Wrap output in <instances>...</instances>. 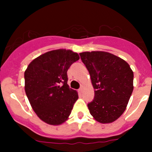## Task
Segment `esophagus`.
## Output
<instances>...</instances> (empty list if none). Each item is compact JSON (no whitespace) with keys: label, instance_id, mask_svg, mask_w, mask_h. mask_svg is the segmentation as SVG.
<instances>
[{"label":"esophagus","instance_id":"1","mask_svg":"<svg viewBox=\"0 0 152 152\" xmlns=\"http://www.w3.org/2000/svg\"><path fill=\"white\" fill-rule=\"evenodd\" d=\"M83 91V87H81V88L78 89V92H80V93H81V92Z\"/></svg>","mask_w":152,"mask_h":152}]
</instances>
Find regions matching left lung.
Segmentation results:
<instances>
[{
    "label": "left lung",
    "instance_id": "obj_1",
    "mask_svg": "<svg viewBox=\"0 0 152 152\" xmlns=\"http://www.w3.org/2000/svg\"><path fill=\"white\" fill-rule=\"evenodd\" d=\"M79 55L95 89L93 101L88 104L90 114L102 124L116 121L124 112L133 91V71L128 63L108 52Z\"/></svg>",
    "mask_w": 152,
    "mask_h": 152
}]
</instances>
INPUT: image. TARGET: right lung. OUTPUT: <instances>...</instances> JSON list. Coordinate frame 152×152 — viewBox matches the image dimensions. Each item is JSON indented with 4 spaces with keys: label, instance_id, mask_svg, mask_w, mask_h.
<instances>
[{
    "label": "right lung",
    "instance_id": "add662e5",
    "mask_svg": "<svg viewBox=\"0 0 152 152\" xmlns=\"http://www.w3.org/2000/svg\"><path fill=\"white\" fill-rule=\"evenodd\" d=\"M79 59L71 50H50L30 63L24 73L25 91L37 116L50 125L65 122L78 99L68 85L67 71Z\"/></svg>",
    "mask_w": 152,
    "mask_h": 152
}]
</instances>
